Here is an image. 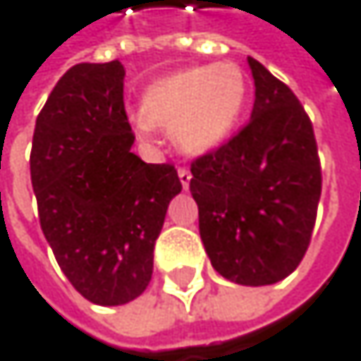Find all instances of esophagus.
<instances>
[{"instance_id": "obj_1", "label": "esophagus", "mask_w": 361, "mask_h": 361, "mask_svg": "<svg viewBox=\"0 0 361 361\" xmlns=\"http://www.w3.org/2000/svg\"><path fill=\"white\" fill-rule=\"evenodd\" d=\"M178 178H180L183 189H187V187H189V183H191V172H189L187 168H178Z\"/></svg>"}]
</instances>
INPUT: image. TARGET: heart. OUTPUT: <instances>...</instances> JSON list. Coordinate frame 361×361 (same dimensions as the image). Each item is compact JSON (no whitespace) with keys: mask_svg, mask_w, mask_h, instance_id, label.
<instances>
[{"mask_svg":"<svg viewBox=\"0 0 361 361\" xmlns=\"http://www.w3.org/2000/svg\"><path fill=\"white\" fill-rule=\"evenodd\" d=\"M249 99V80L240 66L221 61L193 66L153 80L140 97L138 129L172 131L191 155L208 153L230 138Z\"/></svg>","mask_w":361,"mask_h":361,"instance_id":"heart-1","label":"heart"}]
</instances>
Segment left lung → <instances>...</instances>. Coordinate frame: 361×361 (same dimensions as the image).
Listing matches in <instances>:
<instances>
[{"mask_svg": "<svg viewBox=\"0 0 361 361\" xmlns=\"http://www.w3.org/2000/svg\"><path fill=\"white\" fill-rule=\"evenodd\" d=\"M255 80L251 121L225 145L191 161L189 191L212 268L259 287L302 262L322 197L312 123L293 91L249 57Z\"/></svg>", "mask_w": 361, "mask_h": 361, "instance_id": "8db88e82", "label": "left lung"}]
</instances>
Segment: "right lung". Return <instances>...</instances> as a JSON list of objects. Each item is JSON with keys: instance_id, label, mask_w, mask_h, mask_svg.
I'll use <instances>...</instances> for the list:
<instances>
[{"instance_id": "1", "label": "right lung", "mask_w": 361, "mask_h": 361, "mask_svg": "<svg viewBox=\"0 0 361 361\" xmlns=\"http://www.w3.org/2000/svg\"><path fill=\"white\" fill-rule=\"evenodd\" d=\"M123 78L118 61L70 68L35 118L29 157L44 238L74 289L99 306L149 287L155 240L183 189L172 164L131 153Z\"/></svg>"}]
</instances>
